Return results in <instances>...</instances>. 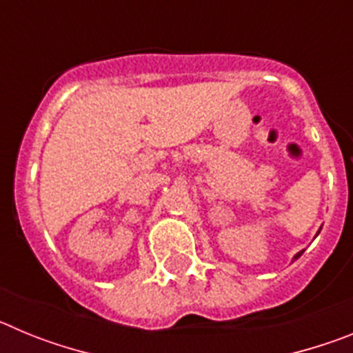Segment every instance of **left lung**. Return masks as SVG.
<instances>
[{
  "label": "left lung",
  "instance_id": "1",
  "mask_svg": "<svg viewBox=\"0 0 353 353\" xmlns=\"http://www.w3.org/2000/svg\"><path fill=\"white\" fill-rule=\"evenodd\" d=\"M318 233H320V232H318ZM302 252H304V251H301V252H297V254H295V260H297V258H299V256H301Z\"/></svg>",
  "mask_w": 353,
  "mask_h": 353
}]
</instances>
